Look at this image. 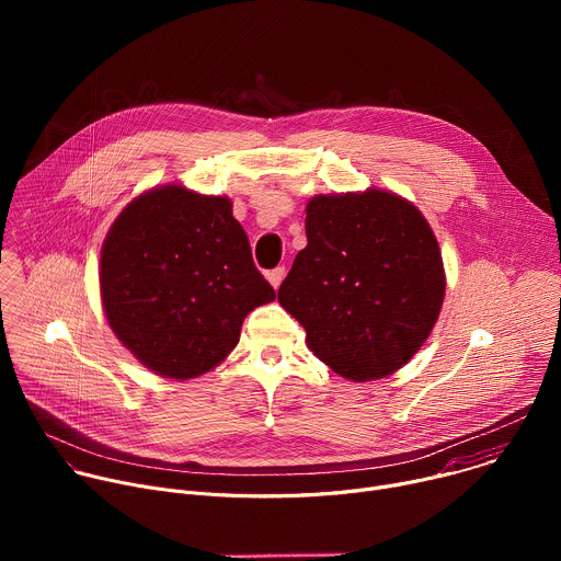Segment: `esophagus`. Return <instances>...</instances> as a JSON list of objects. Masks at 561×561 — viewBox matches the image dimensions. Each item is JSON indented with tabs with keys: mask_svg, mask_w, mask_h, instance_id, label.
<instances>
[{
	"mask_svg": "<svg viewBox=\"0 0 561 561\" xmlns=\"http://www.w3.org/2000/svg\"><path fill=\"white\" fill-rule=\"evenodd\" d=\"M266 277H268V282H271L273 288H279L282 282H284V277H286V268H284V266H277V268L271 271Z\"/></svg>",
	"mask_w": 561,
	"mask_h": 561,
	"instance_id": "esophagus-1",
	"label": "esophagus"
}]
</instances>
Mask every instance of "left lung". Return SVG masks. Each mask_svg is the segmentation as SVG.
Here are the masks:
<instances>
[{"instance_id": "left-lung-1", "label": "left lung", "mask_w": 561, "mask_h": 561, "mask_svg": "<svg viewBox=\"0 0 561 561\" xmlns=\"http://www.w3.org/2000/svg\"><path fill=\"white\" fill-rule=\"evenodd\" d=\"M277 299L333 373L373 381L409 364L439 319L446 273L420 208L390 191L314 195Z\"/></svg>"}]
</instances>
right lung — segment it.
Instances as JSON below:
<instances>
[{
    "instance_id": "add662e5",
    "label": "right lung",
    "mask_w": 561,
    "mask_h": 561,
    "mask_svg": "<svg viewBox=\"0 0 561 561\" xmlns=\"http://www.w3.org/2000/svg\"><path fill=\"white\" fill-rule=\"evenodd\" d=\"M100 293L115 337L167 379L221 364L251 310L275 299L228 197L182 184L137 195L113 221Z\"/></svg>"
}]
</instances>
